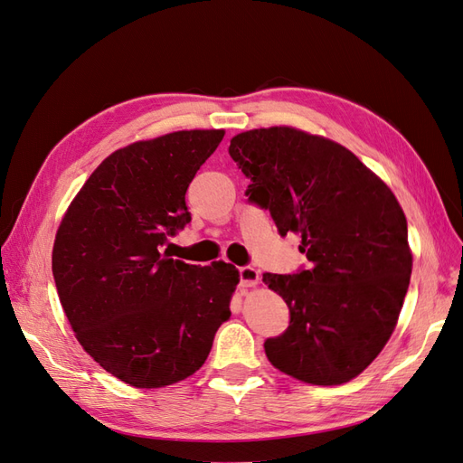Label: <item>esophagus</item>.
<instances>
[{"instance_id": "esophagus-1", "label": "esophagus", "mask_w": 463, "mask_h": 463, "mask_svg": "<svg viewBox=\"0 0 463 463\" xmlns=\"http://www.w3.org/2000/svg\"><path fill=\"white\" fill-rule=\"evenodd\" d=\"M238 277H241V286L242 288H251V286L260 282V272L250 265L238 269Z\"/></svg>"}]
</instances>
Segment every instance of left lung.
Instances as JSON below:
<instances>
[{"label":"left lung","mask_w":463,"mask_h":463,"mask_svg":"<svg viewBox=\"0 0 463 463\" xmlns=\"http://www.w3.org/2000/svg\"><path fill=\"white\" fill-rule=\"evenodd\" d=\"M231 158L250 179L248 202L284 236L301 234L311 261L263 282L289 309L284 334L265 339L270 364L313 385L356 378L391 337L412 275L402 208L351 150L294 128L236 135Z\"/></svg>","instance_id":"8db88e82"}]
</instances>
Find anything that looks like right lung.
Segmentation results:
<instances>
[{
	"label": "right lung",
	"mask_w": 463,
	"mask_h": 463,
	"mask_svg": "<svg viewBox=\"0 0 463 463\" xmlns=\"http://www.w3.org/2000/svg\"><path fill=\"white\" fill-rule=\"evenodd\" d=\"M222 129L175 131L112 152L64 213L53 277L81 347L133 387L193 375L231 318L238 270L171 260L169 236L191 222L184 194Z\"/></svg>",
	"instance_id": "1"
}]
</instances>
